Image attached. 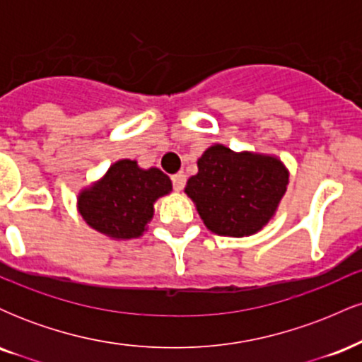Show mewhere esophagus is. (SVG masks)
<instances>
[{"label":"esophagus","instance_id":"obj_1","mask_svg":"<svg viewBox=\"0 0 362 362\" xmlns=\"http://www.w3.org/2000/svg\"><path fill=\"white\" fill-rule=\"evenodd\" d=\"M185 180H187V178H185L184 173H182V172H180V173H175V175L172 177L173 189H175L177 192H180V190L184 189V187H185Z\"/></svg>","mask_w":362,"mask_h":362}]
</instances>
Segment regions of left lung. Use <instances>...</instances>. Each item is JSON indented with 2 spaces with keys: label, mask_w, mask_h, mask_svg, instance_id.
<instances>
[{
  "label": "left lung",
  "mask_w": 362,
  "mask_h": 362,
  "mask_svg": "<svg viewBox=\"0 0 362 362\" xmlns=\"http://www.w3.org/2000/svg\"><path fill=\"white\" fill-rule=\"evenodd\" d=\"M197 175L185 194L216 235L250 236L276 213L289 173L281 160L257 153H235L223 144L207 148L197 160Z\"/></svg>",
  "instance_id": "1"
}]
</instances>
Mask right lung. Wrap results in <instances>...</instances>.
<instances>
[{
    "mask_svg": "<svg viewBox=\"0 0 362 362\" xmlns=\"http://www.w3.org/2000/svg\"><path fill=\"white\" fill-rule=\"evenodd\" d=\"M172 190L161 170H143L132 160H119L105 177L85 189L78 209L93 230L115 240L138 238L153 218V204Z\"/></svg>",
    "mask_w": 362,
    "mask_h": 362,
    "instance_id": "obj_1",
    "label": "right lung"
}]
</instances>
